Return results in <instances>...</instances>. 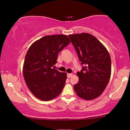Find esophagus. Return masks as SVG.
Wrapping results in <instances>:
<instances>
[{
    "label": "esophagus",
    "instance_id": "1",
    "mask_svg": "<svg viewBox=\"0 0 130 130\" xmlns=\"http://www.w3.org/2000/svg\"><path fill=\"white\" fill-rule=\"evenodd\" d=\"M73 74L72 73H67V77L69 78V77H71L72 76Z\"/></svg>",
    "mask_w": 130,
    "mask_h": 130
}]
</instances>
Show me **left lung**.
<instances>
[{
  "label": "left lung",
  "mask_w": 130,
  "mask_h": 130,
  "mask_svg": "<svg viewBox=\"0 0 130 130\" xmlns=\"http://www.w3.org/2000/svg\"><path fill=\"white\" fill-rule=\"evenodd\" d=\"M84 66L77 72L79 82L73 85L77 95L87 100L100 96L109 82L111 72V58L105 46L89 33L69 35Z\"/></svg>",
  "instance_id": "obj_1"
}]
</instances>
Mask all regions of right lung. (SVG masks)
Segmentation results:
<instances>
[{
	"label": "right lung",
	"mask_w": 130,
	"mask_h": 130,
	"mask_svg": "<svg viewBox=\"0 0 130 130\" xmlns=\"http://www.w3.org/2000/svg\"><path fill=\"white\" fill-rule=\"evenodd\" d=\"M71 42L66 35L45 36L30 46L23 68L25 82L38 99L49 101L61 93L65 86L67 73L53 67L60 51Z\"/></svg>",
	"instance_id": "1"
}]
</instances>
